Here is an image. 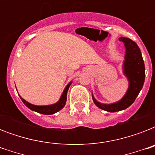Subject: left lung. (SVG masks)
Segmentation results:
<instances>
[{"instance_id": "left-lung-1", "label": "left lung", "mask_w": 155, "mask_h": 155, "mask_svg": "<svg viewBox=\"0 0 155 155\" xmlns=\"http://www.w3.org/2000/svg\"><path fill=\"white\" fill-rule=\"evenodd\" d=\"M124 42L125 49V60L124 62V73L129 80V88L126 94L120 101L111 104H104L97 101L92 95V100L98 108L103 110L114 113L130 107L139 94L145 81V65L142 53L137 43L128 38H119Z\"/></svg>"}]
</instances>
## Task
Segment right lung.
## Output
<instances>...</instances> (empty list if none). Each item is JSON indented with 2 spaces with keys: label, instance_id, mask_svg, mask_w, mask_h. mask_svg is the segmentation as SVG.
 <instances>
[{
  "label": "right lung",
  "instance_id": "right-lung-1",
  "mask_svg": "<svg viewBox=\"0 0 155 155\" xmlns=\"http://www.w3.org/2000/svg\"><path fill=\"white\" fill-rule=\"evenodd\" d=\"M71 83L69 84L66 87V88L63 91V94L61 96L60 100L58 101V102L54 104H51V105H47V106H37L34 105V104H31L29 102L25 101V100L22 99L21 97V100L22 101V102L25 104V105L26 107L31 109L33 111H35L37 113H42V114H45V115H51V114H54V113H57L59 110H61L62 108L65 106L66 101H67V93H68V88L70 87Z\"/></svg>",
  "mask_w": 155,
  "mask_h": 155
}]
</instances>
